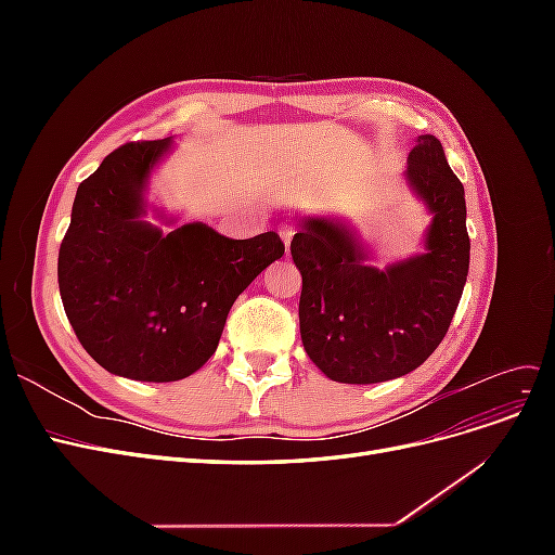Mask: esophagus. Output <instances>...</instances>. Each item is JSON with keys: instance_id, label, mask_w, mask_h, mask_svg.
I'll return each mask as SVG.
<instances>
[{"instance_id": "1", "label": "esophagus", "mask_w": 555, "mask_h": 555, "mask_svg": "<svg viewBox=\"0 0 555 555\" xmlns=\"http://www.w3.org/2000/svg\"><path fill=\"white\" fill-rule=\"evenodd\" d=\"M278 233H280V238H282L284 247L289 249V245H292V238H294V229H292V227H280V229H278Z\"/></svg>"}]
</instances>
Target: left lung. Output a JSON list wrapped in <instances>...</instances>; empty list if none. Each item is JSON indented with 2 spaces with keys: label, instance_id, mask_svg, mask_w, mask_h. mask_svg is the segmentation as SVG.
Instances as JSON below:
<instances>
[{
  "label": "left lung",
  "instance_id": "8db88e82",
  "mask_svg": "<svg viewBox=\"0 0 555 555\" xmlns=\"http://www.w3.org/2000/svg\"><path fill=\"white\" fill-rule=\"evenodd\" d=\"M405 182L433 217L418 255L371 266L359 231L324 215H306L292 241L304 278L300 340L333 382L377 384L412 373L438 349L459 308L469 268L465 190L430 133L416 139Z\"/></svg>",
  "mask_w": 555,
  "mask_h": 555
}]
</instances>
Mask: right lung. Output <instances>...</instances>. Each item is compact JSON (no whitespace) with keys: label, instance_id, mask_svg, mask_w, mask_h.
I'll use <instances>...</instances> for the list:
<instances>
[{"label":"right lung","instance_id":"1","mask_svg":"<svg viewBox=\"0 0 555 555\" xmlns=\"http://www.w3.org/2000/svg\"><path fill=\"white\" fill-rule=\"evenodd\" d=\"M173 139L127 143L78 184L57 282L80 345L108 373L139 382L190 377L220 345L227 314L284 255L275 231L233 241L204 222L178 224L147 190Z\"/></svg>","mask_w":555,"mask_h":555}]
</instances>
